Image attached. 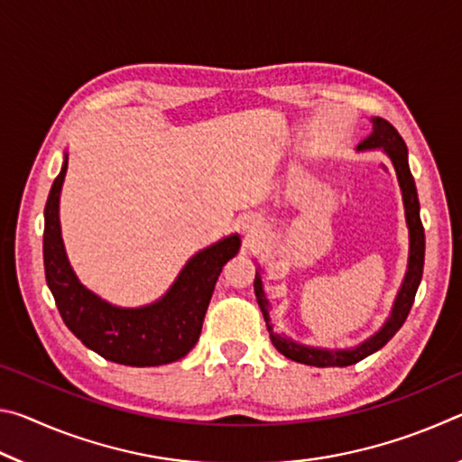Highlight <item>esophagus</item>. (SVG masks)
Masks as SVG:
<instances>
[{
  "instance_id": "34e87169",
  "label": "esophagus",
  "mask_w": 462,
  "mask_h": 462,
  "mask_svg": "<svg viewBox=\"0 0 462 462\" xmlns=\"http://www.w3.org/2000/svg\"><path fill=\"white\" fill-rule=\"evenodd\" d=\"M242 228H245V232H246V236L248 238H259L261 234H263V224H261V220H256V217H246L245 222H242Z\"/></svg>"
}]
</instances>
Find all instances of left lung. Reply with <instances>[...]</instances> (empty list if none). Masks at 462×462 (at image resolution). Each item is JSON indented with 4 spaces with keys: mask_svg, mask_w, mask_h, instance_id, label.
Segmentation results:
<instances>
[{
    "mask_svg": "<svg viewBox=\"0 0 462 462\" xmlns=\"http://www.w3.org/2000/svg\"><path fill=\"white\" fill-rule=\"evenodd\" d=\"M361 151L365 148H383L387 156L393 162L397 179H400L402 195H403V206H405V220H408L410 228V261H408V273H405L403 285L397 293L393 311H391V318L387 324L381 328V330L363 342L361 346L355 350H319V348H308L303 344H297L293 340H287L285 336L273 332L271 316H269V301L263 291V281L261 273L256 271L254 277V293L256 301H259V308L263 311L264 322H267V330L271 334V342L275 344V348L281 355L291 358L295 363L311 365V366H348L358 361H363L365 356L377 353L379 348L385 346V344L393 338L395 332L403 326L405 319H408L410 310L413 306V300H416V291L421 281V273H424V250H426V236H424V226L420 220V199L416 191V183H413L410 162H408V146H405L403 138L387 120L383 118H373V130L371 134L366 136L361 144H358Z\"/></svg>",
    "mask_w": 462,
    "mask_h": 462,
    "instance_id": "8db88e82",
    "label": "left lung"
}]
</instances>
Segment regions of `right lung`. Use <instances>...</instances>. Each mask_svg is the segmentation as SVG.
Wrapping results in <instances>:
<instances>
[{"instance_id": "add662e5", "label": "right lung", "mask_w": 462, "mask_h": 462, "mask_svg": "<svg viewBox=\"0 0 462 462\" xmlns=\"http://www.w3.org/2000/svg\"><path fill=\"white\" fill-rule=\"evenodd\" d=\"M67 156L44 208V273L62 322L106 361L128 366H159L183 358L199 340L203 318L222 267L236 256L234 234L201 250L185 264L167 295L152 306L122 310L101 301L77 281L67 261L59 224V195Z\"/></svg>"}]
</instances>
